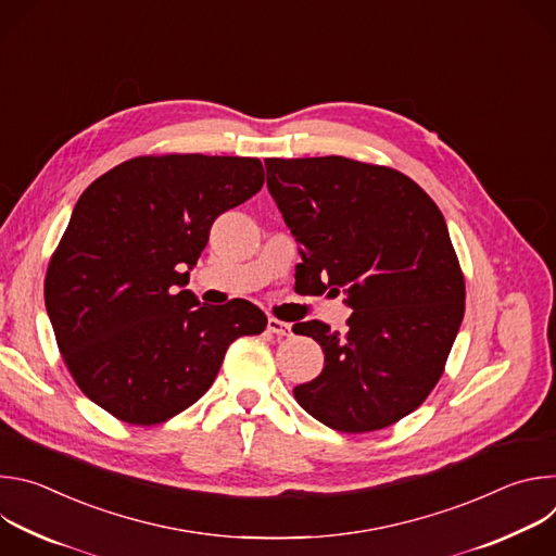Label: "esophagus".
Wrapping results in <instances>:
<instances>
[{
  "instance_id": "1",
  "label": "esophagus",
  "mask_w": 556,
  "mask_h": 556,
  "mask_svg": "<svg viewBox=\"0 0 556 556\" xmlns=\"http://www.w3.org/2000/svg\"><path fill=\"white\" fill-rule=\"evenodd\" d=\"M268 332L270 334H277V337H290L292 334V326L290 324H283V321H279V319H273V316H270V319H268Z\"/></svg>"
}]
</instances>
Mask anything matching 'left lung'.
I'll return each instance as SVG.
<instances>
[{"instance_id": "8db88e82", "label": "left lung", "mask_w": 556, "mask_h": 556, "mask_svg": "<svg viewBox=\"0 0 556 556\" xmlns=\"http://www.w3.org/2000/svg\"><path fill=\"white\" fill-rule=\"evenodd\" d=\"M266 185L299 244L296 288L345 294L348 330L294 326L326 354L294 387L319 422L365 433L409 416L442 376L464 316L444 215L407 176L341 155L268 157Z\"/></svg>"}]
</instances>
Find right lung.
<instances>
[{
  "label": "right lung",
  "instance_id": "right-lung-1",
  "mask_svg": "<svg viewBox=\"0 0 556 556\" xmlns=\"http://www.w3.org/2000/svg\"><path fill=\"white\" fill-rule=\"evenodd\" d=\"M264 185L257 157L172 153L114 167L78 198L46 275L63 361L92 403L161 425L208 391L228 345L266 330L244 299L187 290L217 215Z\"/></svg>",
  "mask_w": 556,
  "mask_h": 556
}]
</instances>
